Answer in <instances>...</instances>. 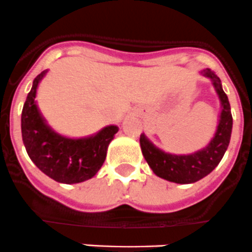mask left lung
<instances>
[{"label":"left lung","mask_w":252,"mask_h":252,"mask_svg":"<svg viewBox=\"0 0 252 252\" xmlns=\"http://www.w3.org/2000/svg\"><path fill=\"white\" fill-rule=\"evenodd\" d=\"M201 74L210 78L221 105L214 137L205 148L191 154H170L154 146L143 133L139 137L142 154L157 176L176 184H192L201 180L216 168L229 146L233 128L230 104L221 88L219 77L206 68Z\"/></svg>","instance_id":"obj_1"}]
</instances>
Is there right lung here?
Returning a JSON list of instances; mask_svg holds the SVG:
<instances>
[{
	"mask_svg": "<svg viewBox=\"0 0 252 252\" xmlns=\"http://www.w3.org/2000/svg\"><path fill=\"white\" fill-rule=\"evenodd\" d=\"M47 71L35 77L22 110V137L29 158L57 183L77 184L92 179L103 165L119 127L110 125L93 136L68 138L56 133L42 118L35 96Z\"/></svg>",
	"mask_w": 252,
	"mask_h": 252,
	"instance_id": "obj_1",
	"label": "right lung"
}]
</instances>
